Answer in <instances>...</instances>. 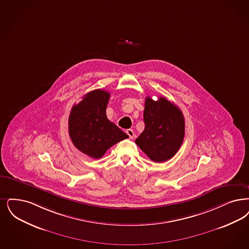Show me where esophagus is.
<instances>
[{
	"label": "esophagus",
	"instance_id": "esophagus-1",
	"mask_svg": "<svg viewBox=\"0 0 249 249\" xmlns=\"http://www.w3.org/2000/svg\"><path fill=\"white\" fill-rule=\"evenodd\" d=\"M126 133L129 135V139H133V138H134V136H135L134 131H133L132 129H127V130H126Z\"/></svg>",
	"mask_w": 249,
	"mask_h": 249
}]
</instances>
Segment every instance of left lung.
Here are the masks:
<instances>
[{
    "mask_svg": "<svg viewBox=\"0 0 249 249\" xmlns=\"http://www.w3.org/2000/svg\"><path fill=\"white\" fill-rule=\"evenodd\" d=\"M144 129L135 140L142 152L155 162H164L175 156L184 138L182 112L165 97L154 101L146 97L143 111Z\"/></svg>",
    "mask_w": 249,
    "mask_h": 249,
    "instance_id": "left-lung-1",
    "label": "left lung"
}]
</instances>
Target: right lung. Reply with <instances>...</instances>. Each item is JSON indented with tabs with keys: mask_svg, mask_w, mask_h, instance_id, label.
<instances>
[{
	"mask_svg": "<svg viewBox=\"0 0 249 249\" xmlns=\"http://www.w3.org/2000/svg\"><path fill=\"white\" fill-rule=\"evenodd\" d=\"M109 97L107 90H91L70 111V139L77 149L92 159L102 158L111 146L129 137L107 117Z\"/></svg>",
	"mask_w": 249,
	"mask_h": 249,
	"instance_id": "add662e5",
	"label": "right lung"
}]
</instances>
